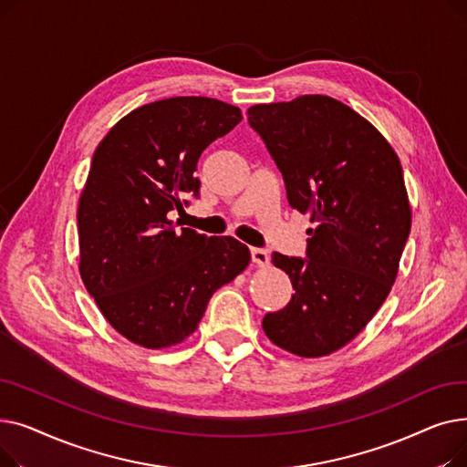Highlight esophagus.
<instances>
[{
    "label": "esophagus",
    "mask_w": 467,
    "mask_h": 467,
    "mask_svg": "<svg viewBox=\"0 0 467 467\" xmlns=\"http://www.w3.org/2000/svg\"><path fill=\"white\" fill-rule=\"evenodd\" d=\"M252 261L257 265V266H268V263H271V257H268V254L261 248H254L252 250Z\"/></svg>",
    "instance_id": "1"
}]
</instances>
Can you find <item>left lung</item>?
Here are the masks:
<instances>
[{"instance_id": "obj_1", "label": "left lung", "mask_w": 467, "mask_h": 467, "mask_svg": "<svg viewBox=\"0 0 467 467\" xmlns=\"http://www.w3.org/2000/svg\"><path fill=\"white\" fill-rule=\"evenodd\" d=\"M280 168L289 206L310 213L308 259L273 254L296 293L263 317L276 347L322 358L347 347L386 301L410 233L394 147L347 104L305 94L248 109Z\"/></svg>"}]
</instances>
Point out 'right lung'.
Here are the masks:
<instances>
[{
    "label": "right lung",
    "instance_id": "right-lung-1",
    "mask_svg": "<svg viewBox=\"0 0 467 467\" xmlns=\"http://www.w3.org/2000/svg\"><path fill=\"white\" fill-rule=\"evenodd\" d=\"M240 120L215 98H166L122 117L96 147L78 206L79 275L108 324L141 348L183 342L250 265L236 238L176 231L168 217L199 194L202 151Z\"/></svg>",
    "mask_w": 467,
    "mask_h": 467
}]
</instances>
